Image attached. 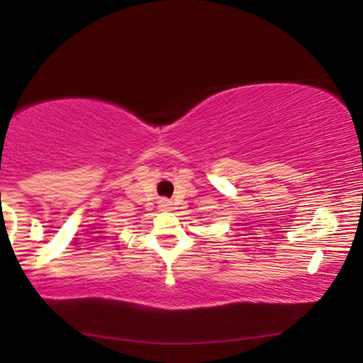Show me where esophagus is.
<instances>
[{
	"mask_svg": "<svg viewBox=\"0 0 363 363\" xmlns=\"http://www.w3.org/2000/svg\"><path fill=\"white\" fill-rule=\"evenodd\" d=\"M160 206H161V208H164V211H167V208H171L172 203H171L169 201H167V199H161Z\"/></svg>",
	"mask_w": 363,
	"mask_h": 363,
	"instance_id": "1",
	"label": "esophagus"
}]
</instances>
